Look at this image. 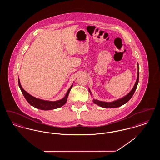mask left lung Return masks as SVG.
Listing matches in <instances>:
<instances>
[{
    "label": "left lung",
    "mask_w": 160,
    "mask_h": 160,
    "mask_svg": "<svg viewBox=\"0 0 160 160\" xmlns=\"http://www.w3.org/2000/svg\"><path fill=\"white\" fill-rule=\"evenodd\" d=\"M138 79H139V71L138 70L137 80L136 82V83L134 84L133 88L132 89V90L129 92V93L126 96L123 97L122 98L116 100V101H114L113 102H110L100 101H98V100L93 99V102L95 104H97L99 106L104 107V108H116V107L122 106V105H123L125 103H127L129 101V99L131 98L132 95H134V92H135L136 89H137V84H138ZM89 92L91 93V94L92 95L91 92L90 91L89 89Z\"/></svg>",
    "instance_id": "obj_1"
}]
</instances>
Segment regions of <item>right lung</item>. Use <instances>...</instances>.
I'll return each instance as SVG.
<instances>
[{
    "label": "right lung",
    "instance_id": "1",
    "mask_svg": "<svg viewBox=\"0 0 160 160\" xmlns=\"http://www.w3.org/2000/svg\"><path fill=\"white\" fill-rule=\"evenodd\" d=\"M18 85H19L20 90L22 92L24 98H26V101L31 104V106H32L35 108H39L40 110H49L56 109V108H59L62 106H63L67 102V100L68 97L69 93L73 86V84H72L71 86L69 88L68 91L67 92L64 98H63L62 99H60V100H58V101H46V100L39 99V98L32 96L29 93H28L27 92L24 91L23 89V88L22 87L19 78H18Z\"/></svg>",
    "mask_w": 160,
    "mask_h": 160
}]
</instances>
